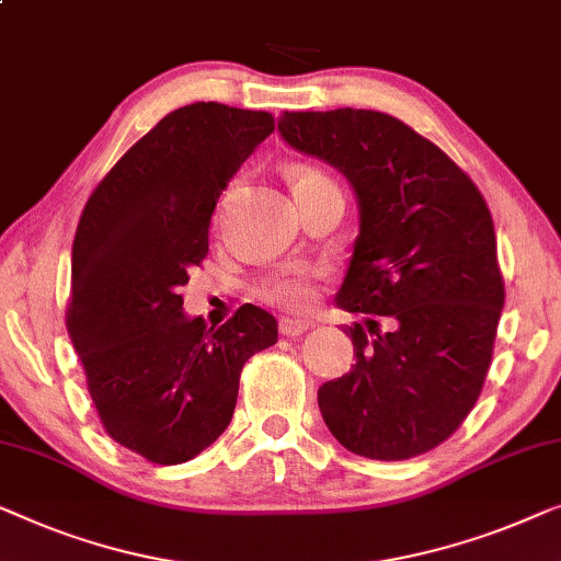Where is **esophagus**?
<instances>
[{"mask_svg": "<svg viewBox=\"0 0 561 561\" xmlns=\"http://www.w3.org/2000/svg\"><path fill=\"white\" fill-rule=\"evenodd\" d=\"M308 327H311V321L294 319V316H283V319L278 321V331L283 336H300Z\"/></svg>", "mask_w": 561, "mask_h": 561, "instance_id": "esophagus-1", "label": "esophagus"}]
</instances>
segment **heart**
<instances>
[{"label":"heart","mask_w":561,"mask_h":561,"mask_svg":"<svg viewBox=\"0 0 561 561\" xmlns=\"http://www.w3.org/2000/svg\"><path fill=\"white\" fill-rule=\"evenodd\" d=\"M290 182H294V192L304 190V186L331 182L327 174H321L319 169L311 167H296L294 174H290ZM321 278V267L313 265H290L283 267V271L267 275L261 283L257 294L265 300V304L288 308V311H304L313 304L316 298V280Z\"/></svg>","instance_id":"b5f03b06"}]
</instances>
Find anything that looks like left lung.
<instances>
[{
    "mask_svg": "<svg viewBox=\"0 0 561 561\" xmlns=\"http://www.w3.org/2000/svg\"><path fill=\"white\" fill-rule=\"evenodd\" d=\"M294 149L329 161L359 199V238L336 304L356 364L319 389L331 435L371 460L448 440L489 375L503 298L491 209L425 136L367 108L283 111Z\"/></svg>",
    "mask_w": 561,
    "mask_h": 561,
    "instance_id": "obj_1",
    "label": "left lung"
}]
</instances>
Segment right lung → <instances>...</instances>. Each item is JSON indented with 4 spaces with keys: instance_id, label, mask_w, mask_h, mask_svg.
Listing matches in <instances>:
<instances>
[{
    "instance_id": "1",
    "label": "right lung",
    "mask_w": 561,
    "mask_h": 561,
    "mask_svg": "<svg viewBox=\"0 0 561 561\" xmlns=\"http://www.w3.org/2000/svg\"><path fill=\"white\" fill-rule=\"evenodd\" d=\"M273 128L267 111L215 101L167 113L80 215L68 334L105 433L157 466L192 460L225 433L242 367L278 341L263 308L207 329L182 313L180 294L207 257L222 190Z\"/></svg>"
}]
</instances>
